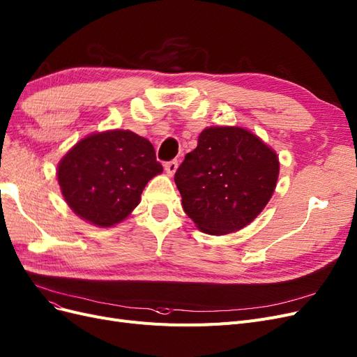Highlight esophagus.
Wrapping results in <instances>:
<instances>
[{"mask_svg":"<svg viewBox=\"0 0 357 357\" xmlns=\"http://www.w3.org/2000/svg\"><path fill=\"white\" fill-rule=\"evenodd\" d=\"M176 169H178V160H170V162L165 163V170H166V174L169 176L174 175L175 172H176Z\"/></svg>","mask_w":357,"mask_h":357,"instance_id":"obj_1","label":"esophagus"}]
</instances>
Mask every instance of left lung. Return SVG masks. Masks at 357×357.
<instances>
[{
    "instance_id": "1",
    "label": "left lung",
    "mask_w": 357,
    "mask_h": 357,
    "mask_svg": "<svg viewBox=\"0 0 357 357\" xmlns=\"http://www.w3.org/2000/svg\"><path fill=\"white\" fill-rule=\"evenodd\" d=\"M280 175L275 150L240 126L202 130L197 149L178 167L182 207L210 235L236 232L269 203Z\"/></svg>"
}]
</instances>
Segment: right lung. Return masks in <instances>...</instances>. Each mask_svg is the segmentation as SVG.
<instances>
[{
  "label": "right lung",
  "mask_w": 357,
  "mask_h": 357,
  "mask_svg": "<svg viewBox=\"0 0 357 357\" xmlns=\"http://www.w3.org/2000/svg\"><path fill=\"white\" fill-rule=\"evenodd\" d=\"M162 172L147 138L128 129H112L76 142L61 157L57 179L75 215L110 228L132 213L149 181Z\"/></svg>",
  "instance_id": "right-lung-1"
}]
</instances>
